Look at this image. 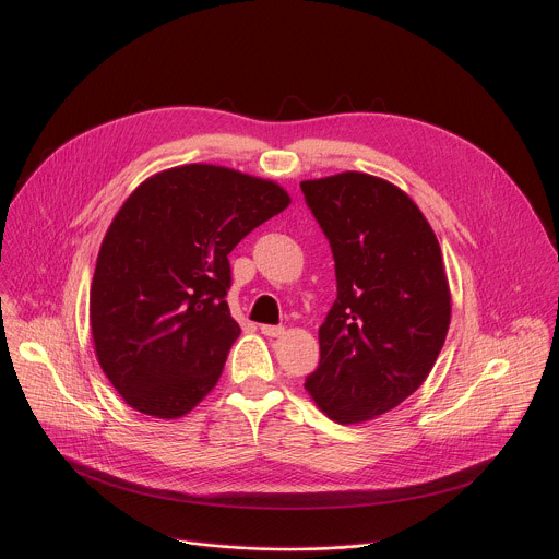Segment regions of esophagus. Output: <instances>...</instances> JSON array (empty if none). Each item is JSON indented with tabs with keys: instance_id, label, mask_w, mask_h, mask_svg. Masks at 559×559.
Wrapping results in <instances>:
<instances>
[{
	"instance_id": "1",
	"label": "esophagus",
	"mask_w": 559,
	"mask_h": 559,
	"mask_svg": "<svg viewBox=\"0 0 559 559\" xmlns=\"http://www.w3.org/2000/svg\"><path fill=\"white\" fill-rule=\"evenodd\" d=\"M283 332H285L283 325H261V334H265V336H270V338H276V336H281Z\"/></svg>"
}]
</instances>
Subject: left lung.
Returning <instances> with one entry per match:
<instances>
[{"instance_id":"left-lung-1","label":"left lung","mask_w":559,"mask_h":559,"mask_svg":"<svg viewBox=\"0 0 559 559\" xmlns=\"http://www.w3.org/2000/svg\"><path fill=\"white\" fill-rule=\"evenodd\" d=\"M300 190L330 241L338 292L305 389L334 423H365L436 365L451 321L442 252L418 205L384 179L341 173Z\"/></svg>"}]
</instances>
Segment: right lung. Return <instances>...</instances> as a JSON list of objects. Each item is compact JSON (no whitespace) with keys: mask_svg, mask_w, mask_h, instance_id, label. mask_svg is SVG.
Listing matches in <instances>:
<instances>
[{"mask_svg":"<svg viewBox=\"0 0 559 559\" xmlns=\"http://www.w3.org/2000/svg\"><path fill=\"white\" fill-rule=\"evenodd\" d=\"M289 201L274 181L207 164L158 173L128 197L97 257L91 328L132 409L181 418L214 389L241 334L227 254Z\"/></svg>","mask_w":559,"mask_h":559,"instance_id":"add662e5","label":"right lung"}]
</instances>
